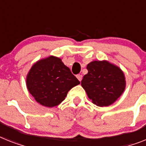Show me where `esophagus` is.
Wrapping results in <instances>:
<instances>
[{"mask_svg":"<svg viewBox=\"0 0 146 146\" xmlns=\"http://www.w3.org/2000/svg\"><path fill=\"white\" fill-rule=\"evenodd\" d=\"M76 77H77V79H79V81H80L81 82V80H82V76L81 75V74H77Z\"/></svg>","mask_w":146,"mask_h":146,"instance_id":"esophagus-1","label":"esophagus"}]
</instances>
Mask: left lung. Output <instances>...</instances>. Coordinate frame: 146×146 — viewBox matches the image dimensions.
<instances>
[{"label": "left lung", "mask_w": 146, "mask_h": 146, "mask_svg": "<svg viewBox=\"0 0 146 146\" xmlns=\"http://www.w3.org/2000/svg\"><path fill=\"white\" fill-rule=\"evenodd\" d=\"M88 73L81 82L88 97L94 104L103 107L113 104L125 88L124 73L108 62L94 61L87 66Z\"/></svg>", "instance_id": "1"}]
</instances>
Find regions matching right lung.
Listing matches in <instances>:
<instances>
[{"label":"right lung","mask_w":146,"mask_h":146,"mask_svg":"<svg viewBox=\"0 0 146 146\" xmlns=\"http://www.w3.org/2000/svg\"><path fill=\"white\" fill-rule=\"evenodd\" d=\"M80 84L62 59L50 56L35 63L27 77L28 90L35 100L52 108L64 100L67 93Z\"/></svg>","instance_id":"1"}]
</instances>
